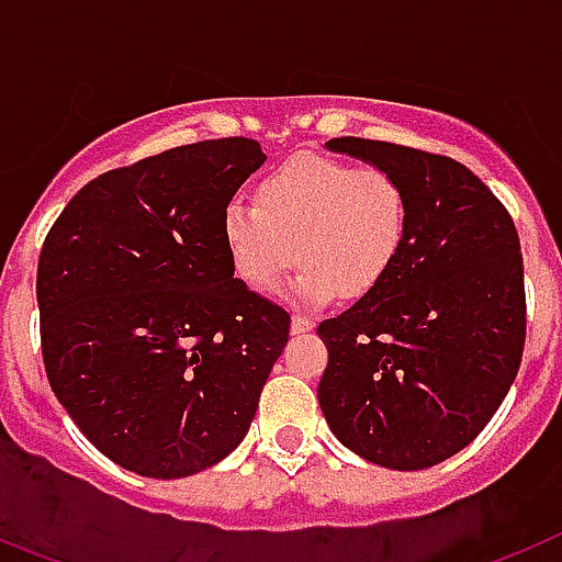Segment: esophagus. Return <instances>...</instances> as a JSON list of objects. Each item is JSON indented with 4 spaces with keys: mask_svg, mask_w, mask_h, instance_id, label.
Here are the masks:
<instances>
[{
    "mask_svg": "<svg viewBox=\"0 0 562 562\" xmlns=\"http://www.w3.org/2000/svg\"><path fill=\"white\" fill-rule=\"evenodd\" d=\"M290 329H292V335H306V331H312V329H315V324H312L310 317H301V315H295V317H292Z\"/></svg>",
    "mask_w": 562,
    "mask_h": 562,
    "instance_id": "34e87169",
    "label": "esophagus"
}]
</instances>
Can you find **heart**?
Returning a JSON list of instances; mask_svg holds the SVG:
<instances>
[{
  "label": "heart",
  "instance_id": "b5f03b06",
  "mask_svg": "<svg viewBox=\"0 0 562 562\" xmlns=\"http://www.w3.org/2000/svg\"><path fill=\"white\" fill-rule=\"evenodd\" d=\"M405 236L408 200L389 171L321 154H297L261 180L258 202L233 196L222 211V241L236 276L267 292L301 258L290 297L306 306L380 290Z\"/></svg>",
  "mask_w": 562,
  "mask_h": 562
}]
</instances>
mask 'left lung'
<instances>
[{"instance_id": "obj_1", "label": "left lung", "mask_w": 562, "mask_h": 562, "mask_svg": "<svg viewBox=\"0 0 562 562\" xmlns=\"http://www.w3.org/2000/svg\"><path fill=\"white\" fill-rule=\"evenodd\" d=\"M326 148L400 182L408 236L380 290L317 326L329 349L317 402L360 459L425 470L486 428L520 369L518 231L495 193L450 157L362 137Z\"/></svg>"}]
</instances>
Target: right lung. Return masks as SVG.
<instances>
[{"label": "right lung", "mask_w": 562, "mask_h": 562, "mask_svg": "<svg viewBox=\"0 0 562 562\" xmlns=\"http://www.w3.org/2000/svg\"><path fill=\"white\" fill-rule=\"evenodd\" d=\"M256 140L168 148L69 200L38 256L53 394L106 459L186 479L241 445L290 315L233 278L222 211L265 166Z\"/></svg>", "instance_id": "right-lung-1"}]
</instances>
